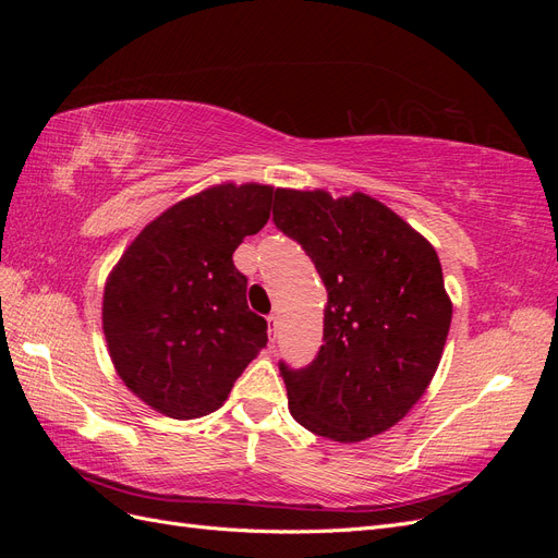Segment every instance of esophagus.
<instances>
[{"mask_svg":"<svg viewBox=\"0 0 558 558\" xmlns=\"http://www.w3.org/2000/svg\"><path fill=\"white\" fill-rule=\"evenodd\" d=\"M267 324H269V342H275V337H277V332H279V316L277 314H269L267 316Z\"/></svg>","mask_w":558,"mask_h":558,"instance_id":"obj_1","label":"esophagus"}]
</instances>
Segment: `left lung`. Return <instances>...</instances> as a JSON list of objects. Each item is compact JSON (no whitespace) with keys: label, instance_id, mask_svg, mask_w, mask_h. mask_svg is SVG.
I'll return each mask as SVG.
<instances>
[{"label":"left lung","instance_id":"left-lung-1","mask_svg":"<svg viewBox=\"0 0 558 558\" xmlns=\"http://www.w3.org/2000/svg\"><path fill=\"white\" fill-rule=\"evenodd\" d=\"M275 223L302 244L328 291L324 344L312 365H281L289 410L332 442L393 428L442 361L451 298L433 244L361 191L277 189Z\"/></svg>","mask_w":558,"mask_h":558}]
</instances>
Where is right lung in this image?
<instances>
[{
    "instance_id": "add662e5",
    "label": "right lung",
    "mask_w": 558,
    "mask_h": 558,
    "mask_svg": "<svg viewBox=\"0 0 558 558\" xmlns=\"http://www.w3.org/2000/svg\"><path fill=\"white\" fill-rule=\"evenodd\" d=\"M275 189L221 181L154 218L105 283L102 330L118 377L150 410L216 412L267 344L232 253L269 218Z\"/></svg>"
}]
</instances>
